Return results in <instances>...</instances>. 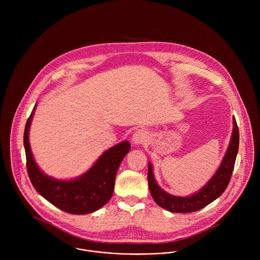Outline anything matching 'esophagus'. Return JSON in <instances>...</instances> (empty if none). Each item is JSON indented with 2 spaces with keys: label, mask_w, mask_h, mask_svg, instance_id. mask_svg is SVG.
Segmentation results:
<instances>
[{
  "label": "esophagus",
  "mask_w": 260,
  "mask_h": 260,
  "mask_svg": "<svg viewBox=\"0 0 260 260\" xmlns=\"http://www.w3.org/2000/svg\"><path fill=\"white\" fill-rule=\"evenodd\" d=\"M147 140V133L144 130H137L133 136H132V141L134 144L139 145L144 143Z\"/></svg>",
  "instance_id": "esophagus-1"
}]
</instances>
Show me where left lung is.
<instances>
[{
	"label": "left lung",
	"mask_w": 260,
	"mask_h": 260,
	"mask_svg": "<svg viewBox=\"0 0 260 260\" xmlns=\"http://www.w3.org/2000/svg\"><path fill=\"white\" fill-rule=\"evenodd\" d=\"M238 146L239 130L234 117L232 137L220 167L213 175L211 180L207 182V184L199 192L188 197H177L163 191L156 183L153 176L152 166L149 163L148 186L152 198L160 207L175 213L194 212L205 207L216 198H218L229 184L238 152Z\"/></svg>",
	"instance_id": "obj_1"
}]
</instances>
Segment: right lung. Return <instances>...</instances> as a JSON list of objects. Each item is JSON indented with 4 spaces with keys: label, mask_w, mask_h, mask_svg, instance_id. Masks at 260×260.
<instances>
[{
    "label": "right lung",
    "mask_w": 260,
    "mask_h": 260,
    "mask_svg": "<svg viewBox=\"0 0 260 260\" xmlns=\"http://www.w3.org/2000/svg\"><path fill=\"white\" fill-rule=\"evenodd\" d=\"M37 103L29 116L24 131V146L29 178L45 199L59 209L72 214H87L104 206L112 197L117 170L130 150L124 141L105 151L93 167L78 179L56 180L45 175L37 166L29 144V128Z\"/></svg>",
    "instance_id": "1"
}]
</instances>
